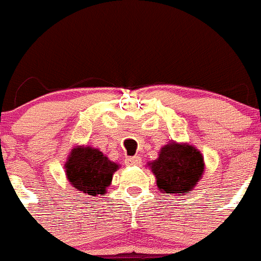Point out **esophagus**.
Listing matches in <instances>:
<instances>
[{
	"mask_svg": "<svg viewBox=\"0 0 261 261\" xmlns=\"http://www.w3.org/2000/svg\"><path fill=\"white\" fill-rule=\"evenodd\" d=\"M125 165L126 166H140L141 165V156L140 155L128 156V158H125Z\"/></svg>",
	"mask_w": 261,
	"mask_h": 261,
	"instance_id": "obj_1",
	"label": "esophagus"
}]
</instances>
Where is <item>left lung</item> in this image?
I'll use <instances>...</instances> for the list:
<instances>
[{
	"mask_svg": "<svg viewBox=\"0 0 261 261\" xmlns=\"http://www.w3.org/2000/svg\"><path fill=\"white\" fill-rule=\"evenodd\" d=\"M149 166L159 190L183 196L201 179L205 165L201 153L195 146L172 141L161 149L158 158Z\"/></svg>",
	"mask_w": 261,
	"mask_h": 261,
	"instance_id": "1",
	"label": "left lung"
}]
</instances>
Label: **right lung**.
<instances>
[{
	"mask_svg": "<svg viewBox=\"0 0 261 261\" xmlns=\"http://www.w3.org/2000/svg\"><path fill=\"white\" fill-rule=\"evenodd\" d=\"M119 165L91 146H77L65 163L68 180L77 191L90 196L106 195Z\"/></svg>",
	"mask_w": 261,
	"mask_h": 261,
	"instance_id": "right-lung-1",
	"label": "right lung"
}]
</instances>
